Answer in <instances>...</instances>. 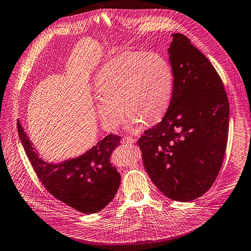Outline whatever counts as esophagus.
<instances>
[{"label": "esophagus", "mask_w": 251, "mask_h": 251, "mask_svg": "<svg viewBox=\"0 0 251 251\" xmlns=\"http://www.w3.org/2000/svg\"><path fill=\"white\" fill-rule=\"evenodd\" d=\"M136 140H137V138L136 137H132V136H127V137H124L123 139H122V142L123 143H134V142H136Z\"/></svg>", "instance_id": "1"}]
</instances>
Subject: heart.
Here are the masks:
<instances>
[{"mask_svg":"<svg viewBox=\"0 0 251 251\" xmlns=\"http://www.w3.org/2000/svg\"><path fill=\"white\" fill-rule=\"evenodd\" d=\"M174 86V72L164 57L152 52L124 51L97 74L96 113L107 130L119 126L123 111L129 115L128 128L141 121L152 123L168 110Z\"/></svg>","mask_w":251,"mask_h":251,"instance_id":"heart-1","label":"heart"}]
</instances>
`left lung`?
Returning <instances> with one entry per match:
<instances>
[{
	"label": "left lung",
	"mask_w": 251,
	"mask_h": 251,
	"mask_svg": "<svg viewBox=\"0 0 251 251\" xmlns=\"http://www.w3.org/2000/svg\"><path fill=\"white\" fill-rule=\"evenodd\" d=\"M169 48L175 86L161 122L138 140L144 168L156 188L177 202H190L213 185L223 162L229 102L209 59L180 33Z\"/></svg>",
	"instance_id": "1"
}]
</instances>
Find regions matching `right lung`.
I'll use <instances>...</instances> for the list:
<instances>
[{"mask_svg": "<svg viewBox=\"0 0 251 251\" xmlns=\"http://www.w3.org/2000/svg\"><path fill=\"white\" fill-rule=\"evenodd\" d=\"M17 125L33 169L54 198L85 214L100 212L110 204L121 182V175L110 159L120 145V136L109 134L75 158L49 162L40 157L19 121Z\"/></svg>", "mask_w": 251, "mask_h": 251, "instance_id": "1", "label": "right lung"}]
</instances>
